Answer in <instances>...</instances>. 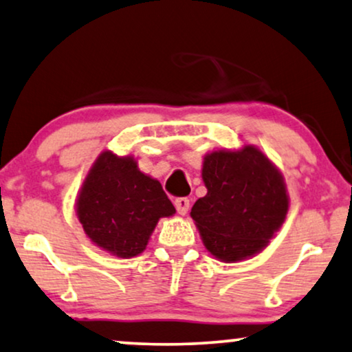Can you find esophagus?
Listing matches in <instances>:
<instances>
[{
    "label": "esophagus",
    "instance_id": "1",
    "mask_svg": "<svg viewBox=\"0 0 352 352\" xmlns=\"http://www.w3.org/2000/svg\"><path fill=\"white\" fill-rule=\"evenodd\" d=\"M175 206H176V211L181 214V216H186L190 210V201H188V198L186 197H181V198H176L175 200Z\"/></svg>",
    "mask_w": 352,
    "mask_h": 352
}]
</instances>
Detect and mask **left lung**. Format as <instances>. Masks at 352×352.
Returning a JSON list of instances; mask_svg holds the SVG:
<instances>
[{"label": "left lung", "mask_w": 352, "mask_h": 352, "mask_svg": "<svg viewBox=\"0 0 352 352\" xmlns=\"http://www.w3.org/2000/svg\"><path fill=\"white\" fill-rule=\"evenodd\" d=\"M205 197L190 216L217 261H246L268 246L289 211L283 173L258 147L217 149L203 157Z\"/></svg>", "instance_id": "obj_1"}]
</instances>
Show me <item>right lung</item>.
Listing matches in <instances>:
<instances>
[{
  "label": "right lung",
  "instance_id": "add662e5",
  "mask_svg": "<svg viewBox=\"0 0 352 352\" xmlns=\"http://www.w3.org/2000/svg\"><path fill=\"white\" fill-rule=\"evenodd\" d=\"M76 216L95 246L119 258L140 256L162 217L176 212L162 184L133 155L103 151L76 197Z\"/></svg>",
  "mask_w": 352,
  "mask_h": 352
}]
</instances>
